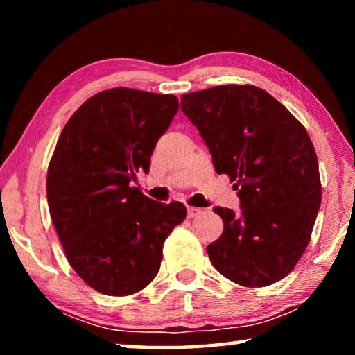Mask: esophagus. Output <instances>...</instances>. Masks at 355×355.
I'll return each instance as SVG.
<instances>
[{
	"instance_id": "obj_1",
	"label": "esophagus",
	"mask_w": 355,
	"mask_h": 355,
	"mask_svg": "<svg viewBox=\"0 0 355 355\" xmlns=\"http://www.w3.org/2000/svg\"><path fill=\"white\" fill-rule=\"evenodd\" d=\"M202 214V209L200 208H196V207H188V218L189 219H194L197 216Z\"/></svg>"
}]
</instances>
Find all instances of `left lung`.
<instances>
[{
  "label": "left lung",
  "instance_id": "left-lung-1",
  "mask_svg": "<svg viewBox=\"0 0 355 355\" xmlns=\"http://www.w3.org/2000/svg\"><path fill=\"white\" fill-rule=\"evenodd\" d=\"M214 169L238 191L241 211L214 207L224 232L207 248L214 269L243 286L272 285L307 249L321 205L315 147L304 125L255 86H216L182 95Z\"/></svg>",
  "mask_w": 355,
  "mask_h": 355
}]
</instances>
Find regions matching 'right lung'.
I'll return each mask as SVG.
<instances>
[{
    "label": "right lung",
    "instance_id": "add662e5",
    "mask_svg": "<svg viewBox=\"0 0 355 355\" xmlns=\"http://www.w3.org/2000/svg\"><path fill=\"white\" fill-rule=\"evenodd\" d=\"M177 111L175 95L114 87L84 101L58 139L46 175L53 224L70 266L106 296L146 288L186 218L183 203L131 188Z\"/></svg>",
    "mask_w": 355,
    "mask_h": 355
}]
</instances>
